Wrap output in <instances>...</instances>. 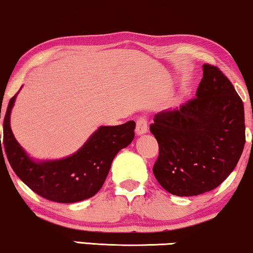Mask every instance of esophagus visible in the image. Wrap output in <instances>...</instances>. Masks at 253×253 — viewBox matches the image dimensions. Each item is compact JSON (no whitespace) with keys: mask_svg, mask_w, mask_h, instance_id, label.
I'll list each match as a JSON object with an SVG mask.
<instances>
[{"mask_svg":"<svg viewBox=\"0 0 253 253\" xmlns=\"http://www.w3.org/2000/svg\"><path fill=\"white\" fill-rule=\"evenodd\" d=\"M149 130V126H147V120L144 119V117H140L137 121L136 126V134L137 136H142V134H145Z\"/></svg>","mask_w":253,"mask_h":253,"instance_id":"1","label":"esophagus"}]
</instances>
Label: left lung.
Segmentation results:
<instances>
[{
  "mask_svg": "<svg viewBox=\"0 0 253 253\" xmlns=\"http://www.w3.org/2000/svg\"><path fill=\"white\" fill-rule=\"evenodd\" d=\"M202 68L196 98L157 114L150 126L159 144L153 174L176 196L212 191L234 170L244 149L242 98L217 67Z\"/></svg>",
  "mask_w": 253,
  "mask_h": 253,
  "instance_id": "obj_1",
  "label": "left lung"
}]
</instances>
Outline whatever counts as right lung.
Here are the masks:
<instances>
[{
	"instance_id": "add662e5",
	"label": "right lung",
	"mask_w": 253,
	"mask_h": 253,
	"mask_svg": "<svg viewBox=\"0 0 253 253\" xmlns=\"http://www.w3.org/2000/svg\"><path fill=\"white\" fill-rule=\"evenodd\" d=\"M17 94L9 101L4 113L3 146L0 139V153L3 156V147L16 175L38 195L53 202L73 203L94 196L106 181L115 156L133 140L136 123L129 121L121 126H102L73 155L37 160L19 145L10 127V114Z\"/></svg>"
}]
</instances>
